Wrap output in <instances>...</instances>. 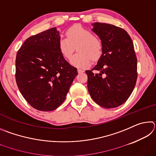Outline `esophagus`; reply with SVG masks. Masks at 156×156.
<instances>
[{
  "label": "esophagus",
  "mask_w": 156,
  "mask_h": 156,
  "mask_svg": "<svg viewBox=\"0 0 156 156\" xmlns=\"http://www.w3.org/2000/svg\"><path fill=\"white\" fill-rule=\"evenodd\" d=\"M84 71L83 69H78V73H83Z\"/></svg>",
  "instance_id": "obj_1"
}]
</instances>
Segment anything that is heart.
Here are the masks:
<instances>
[{
  "label": "heart",
  "mask_w": 156,
  "mask_h": 156,
  "mask_svg": "<svg viewBox=\"0 0 156 156\" xmlns=\"http://www.w3.org/2000/svg\"><path fill=\"white\" fill-rule=\"evenodd\" d=\"M67 38H59L58 49L65 59H70L75 47L78 54L71 59V63L76 67H87L91 64V58L96 60L101 56L103 44L98 36L80 25H75L66 31Z\"/></svg>",
  "instance_id": "b5f03b06"
}]
</instances>
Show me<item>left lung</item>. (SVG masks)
<instances>
[{
  "mask_svg": "<svg viewBox=\"0 0 156 156\" xmlns=\"http://www.w3.org/2000/svg\"><path fill=\"white\" fill-rule=\"evenodd\" d=\"M92 31L103 48L97 65L85 72L88 91L100 106L117 107L131 96L138 77L133 41L125 30L111 24L95 23Z\"/></svg>",
  "mask_w": 156,
  "mask_h": 156,
  "instance_id": "left-lung-1",
  "label": "left lung"
}]
</instances>
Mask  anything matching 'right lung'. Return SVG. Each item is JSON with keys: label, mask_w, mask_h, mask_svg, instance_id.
Listing matches in <instances>:
<instances>
[{"label": "right lung", "mask_w": 156, "mask_h": 156, "mask_svg": "<svg viewBox=\"0 0 156 156\" xmlns=\"http://www.w3.org/2000/svg\"><path fill=\"white\" fill-rule=\"evenodd\" d=\"M56 27L28 38L16 58V81L22 96L34 109L51 112L65 100L77 69L58 49Z\"/></svg>", "instance_id": "obj_1"}]
</instances>
